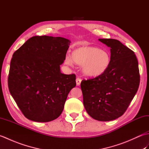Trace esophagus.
<instances>
[{"label":"esophagus","instance_id":"34e87169","mask_svg":"<svg viewBox=\"0 0 149 149\" xmlns=\"http://www.w3.org/2000/svg\"><path fill=\"white\" fill-rule=\"evenodd\" d=\"M81 81H82V79L80 77H77V79H76V84H77V86H79L81 83Z\"/></svg>","mask_w":149,"mask_h":149}]
</instances>
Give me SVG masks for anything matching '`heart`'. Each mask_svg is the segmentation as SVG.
I'll list each match as a JSON object with an SVG mask.
<instances>
[{
	"instance_id": "obj_1",
	"label": "heart",
	"mask_w": 149,
	"mask_h": 149,
	"mask_svg": "<svg viewBox=\"0 0 149 149\" xmlns=\"http://www.w3.org/2000/svg\"><path fill=\"white\" fill-rule=\"evenodd\" d=\"M72 59L79 65H83V72L88 76L96 77L102 74L109 67L111 58L109 53L95 47H83L72 52ZM65 63L72 65V60L69 57Z\"/></svg>"
}]
</instances>
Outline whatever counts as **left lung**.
Returning <instances> with one entry per match:
<instances>
[{
	"label": "left lung",
	"mask_w": 149,
	"mask_h": 149,
	"mask_svg": "<svg viewBox=\"0 0 149 149\" xmlns=\"http://www.w3.org/2000/svg\"><path fill=\"white\" fill-rule=\"evenodd\" d=\"M110 47L109 67L99 76L83 79L81 88L83 104L91 117L110 121L125 112L138 90L140 81L136 56L115 39H99Z\"/></svg>",
	"instance_id": "8db88e82"
}]
</instances>
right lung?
I'll return each mask as SVG.
<instances>
[{"instance_id":"obj_1","label":"right lung","mask_w":149,"mask_h":149,"mask_svg":"<svg viewBox=\"0 0 149 149\" xmlns=\"http://www.w3.org/2000/svg\"><path fill=\"white\" fill-rule=\"evenodd\" d=\"M70 43L62 37L36 36L13 54L9 90L27 119L48 122L61 114L70 91L76 86L74 74L60 72Z\"/></svg>"}]
</instances>
